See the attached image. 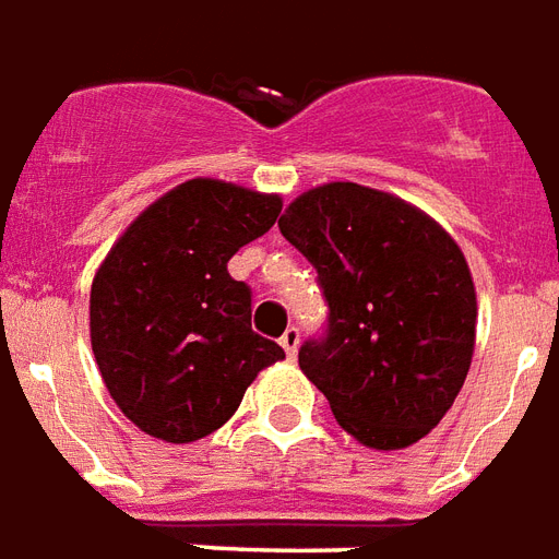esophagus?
Listing matches in <instances>:
<instances>
[{
  "instance_id": "1",
  "label": "esophagus",
  "mask_w": 559,
  "mask_h": 559,
  "mask_svg": "<svg viewBox=\"0 0 559 559\" xmlns=\"http://www.w3.org/2000/svg\"><path fill=\"white\" fill-rule=\"evenodd\" d=\"M280 345H283L285 354H288V360H295L297 345H300V330H297V328H288V330H285L283 340H280Z\"/></svg>"
}]
</instances>
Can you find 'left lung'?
Here are the masks:
<instances>
[{"label":"left lung","mask_w":559,"mask_h":559,"mask_svg":"<svg viewBox=\"0 0 559 559\" xmlns=\"http://www.w3.org/2000/svg\"><path fill=\"white\" fill-rule=\"evenodd\" d=\"M280 231L319 271L328 336L297 364L342 429L369 450L426 438L462 390L476 342V292L441 223L384 190L330 181L300 193Z\"/></svg>","instance_id":"left-lung-1"}]
</instances>
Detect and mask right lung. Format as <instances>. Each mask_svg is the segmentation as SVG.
Returning <instances> with one entry per match:
<instances>
[{"mask_svg": "<svg viewBox=\"0 0 559 559\" xmlns=\"http://www.w3.org/2000/svg\"><path fill=\"white\" fill-rule=\"evenodd\" d=\"M283 211L276 193L190 178L151 202L92 280L88 330L121 414L151 438L190 443L238 411L255 374L283 360L250 324L235 252Z\"/></svg>", "mask_w": 559, "mask_h": 559, "instance_id": "obj_1", "label": "right lung"}]
</instances>
